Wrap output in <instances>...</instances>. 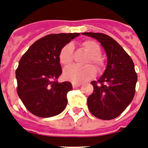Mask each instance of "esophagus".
Masks as SVG:
<instances>
[{"instance_id": "1", "label": "esophagus", "mask_w": 148, "mask_h": 148, "mask_svg": "<svg viewBox=\"0 0 148 148\" xmlns=\"http://www.w3.org/2000/svg\"><path fill=\"white\" fill-rule=\"evenodd\" d=\"M80 86H81L80 83H74V82L72 83V86H73V88H77V87H79Z\"/></svg>"}]
</instances>
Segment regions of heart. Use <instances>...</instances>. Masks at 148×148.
<instances>
[{
	"label": "heart",
	"mask_w": 148,
	"mask_h": 148,
	"mask_svg": "<svg viewBox=\"0 0 148 148\" xmlns=\"http://www.w3.org/2000/svg\"><path fill=\"white\" fill-rule=\"evenodd\" d=\"M82 47L88 55L85 59V63H93L98 71H101L105 67V59L101 55V48L99 43L93 39H86L82 42ZM58 59L62 65L67 66L73 62L74 51L73 46L68 43L65 45L58 55ZM96 69L91 64L85 66H71L66 68L63 76L66 79L74 83H82L92 79L96 75Z\"/></svg>",
	"instance_id": "obj_1"
}]
</instances>
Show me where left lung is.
<instances>
[{"mask_svg":"<svg viewBox=\"0 0 148 148\" xmlns=\"http://www.w3.org/2000/svg\"><path fill=\"white\" fill-rule=\"evenodd\" d=\"M82 35L97 39L106 50L108 58L102 76L97 81L91 82L93 92L87 100L88 108L99 119H114L125 110L136 93L137 74L134 62L112 37L98 32H84Z\"/></svg>","mask_w":148,"mask_h":148,"instance_id":"8db88e82","label":"left lung"}]
</instances>
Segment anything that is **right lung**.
<instances>
[{
  "label": "right lung",
  "instance_id": "obj_1",
  "mask_svg": "<svg viewBox=\"0 0 148 148\" xmlns=\"http://www.w3.org/2000/svg\"><path fill=\"white\" fill-rule=\"evenodd\" d=\"M79 33L50 34L34 42L19 62L16 71L18 96L28 111L39 117L61 113L67 104L70 82L59 83L62 74L58 55Z\"/></svg>",
  "mask_w": 148,
  "mask_h": 148
}]
</instances>
